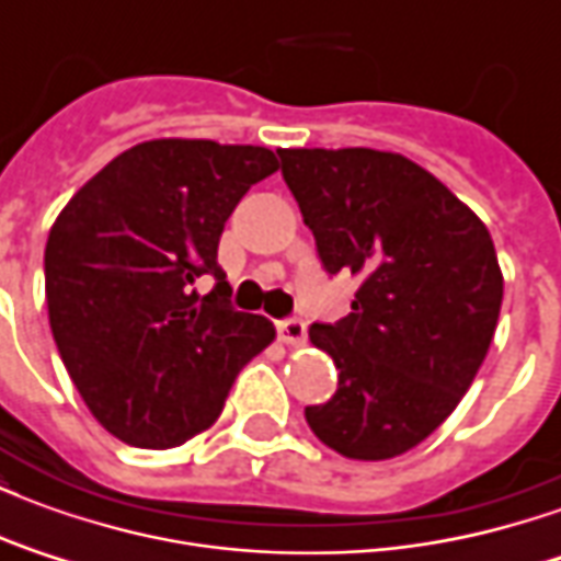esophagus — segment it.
Instances as JSON below:
<instances>
[{
  "instance_id": "1",
  "label": "esophagus",
  "mask_w": 561,
  "mask_h": 561,
  "mask_svg": "<svg viewBox=\"0 0 561 561\" xmlns=\"http://www.w3.org/2000/svg\"><path fill=\"white\" fill-rule=\"evenodd\" d=\"M279 340L288 342V345H304L306 342L304 318H285V321H279Z\"/></svg>"
}]
</instances>
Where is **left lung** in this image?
I'll return each instance as SVG.
<instances>
[{"instance_id":"obj_1","label":"left lung","mask_w":561,"mask_h":561,"mask_svg":"<svg viewBox=\"0 0 561 561\" xmlns=\"http://www.w3.org/2000/svg\"><path fill=\"white\" fill-rule=\"evenodd\" d=\"M276 152L321 267L360 282L348 316L309 328L340 385L306 423L342 457H400L457 409L493 342L505 285L493 237L405 156Z\"/></svg>"}]
</instances>
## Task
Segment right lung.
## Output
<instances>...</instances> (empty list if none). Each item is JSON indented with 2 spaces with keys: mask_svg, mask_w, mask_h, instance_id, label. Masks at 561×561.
I'll use <instances>...</instances> for the list:
<instances>
[{
  "mask_svg": "<svg viewBox=\"0 0 561 561\" xmlns=\"http://www.w3.org/2000/svg\"><path fill=\"white\" fill-rule=\"evenodd\" d=\"M279 168L267 147L147 140L71 197L44 249L56 348L87 409L135 447H176L216 423L233 378L267 348L237 312L219 237L240 197ZM217 279L201 298L194 282Z\"/></svg>",
  "mask_w": 561,
  "mask_h": 561,
  "instance_id": "obj_1",
  "label": "right lung"
}]
</instances>
